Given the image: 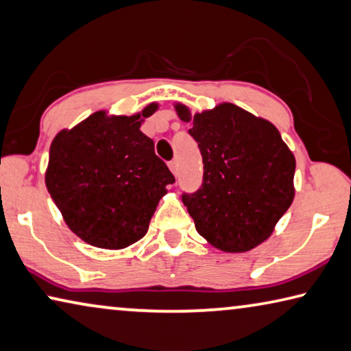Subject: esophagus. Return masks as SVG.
<instances>
[{"instance_id":"1","label":"esophagus","mask_w":351,"mask_h":351,"mask_svg":"<svg viewBox=\"0 0 351 351\" xmlns=\"http://www.w3.org/2000/svg\"><path fill=\"white\" fill-rule=\"evenodd\" d=\"M169 169L171 170V173H173L175 176L178 175V165H176L175 160H171V162H169Z\"/></svg>"}]
</instances>
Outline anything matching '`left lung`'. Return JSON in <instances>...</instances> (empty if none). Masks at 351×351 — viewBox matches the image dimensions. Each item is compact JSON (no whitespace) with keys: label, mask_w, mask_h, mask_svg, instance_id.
I'll list each match as a JSON object with an SVG mask.
<instances>
[{"label":"left lung","mask_w":351,"mask_h":351,"mask_svg":"<svg viewBox=\"0 0 351 351\" xmlns=\"http://www.w3.org/2000/svg\"><path fill=\"white\" fill-rule=\"evenodd\" d=\"M203 156V186L182 203L198 234L225 253L265 242L295 197V156L274 123L232 103L192 114L175 103Z\"/></svg>","instance_id":"left-lung-1"}]
</instances>
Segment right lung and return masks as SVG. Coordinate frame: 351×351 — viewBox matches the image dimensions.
I'll list each match as a JSON object with an SVG mask.
<instances>
[{
  "label": "right lung",
  "instance_id": "add662e5",
  "mask_svg": "<svg viewBox=\"0 0 351 351\" xmlns=\"http://www.w3.org/2000/svg\"><path fill=\"white\" fill-rule=\"evenodd\" d=\"M158 109L154 101L132 115L98 110L53 138L45 184L65 225L88 245L121 250L141 241L175 182L141 131Z\"/></svg>",
  "mask_w": 351,
  "mask_h": 351
}]
</instances>
